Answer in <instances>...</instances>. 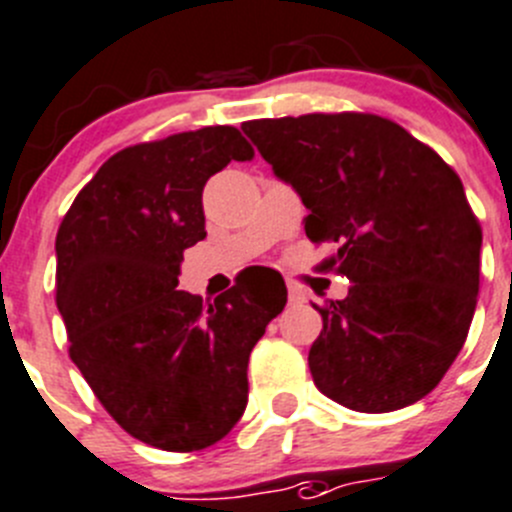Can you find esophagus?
I'll return each mask as SVG.
<instances>
[{
    "label": "esophagus",
    "instance_id": "obj_1",
    "mask_svg": "<svg viewBox=\"0 0 512 512\" xmlns=\"http://www.w3.org/2000/svg\"><path fill=\"white\" fill-rule=\"evenodd\" d=\"M288 298H290V303H303V300H305L303 288H298V285L290 283L288 285Z\"/></svg>",
    "mask_w": 512,
    "mask_h": 512
}]
</instances>
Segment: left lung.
<instances>
[{
    "label": "left lung",
    "instance_id": "obj_1",
    "mask_svg": "<svg viewBox=\"0 0 512 512\" xmlns=\"http://www.w3.org/2000/svg\"><path fill=\"white\" fill-rule=\"evenodd\" d=\"M275 176L298 191L305 234L351 280L328 300L308 353L315 386L353 412L424 399L470 331L482 229L462 181L432 148L371 113L242 123Z\"/></svg>",
    "mask_w": 512,
    "mask_h": 512
}]
</instances>
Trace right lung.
<instances>
[{
  "label": "right lung",
  "mask_w": 512,
  "mask_h": 512,
  "mask_svg": "<svg viewBox=\"0 0 512 512\" xmlns=\"http://www.w3.org/2000/svg\"><path fill=\"white\" fill-rule=\"evenodd\" d=\"M252 154L232 126L123 148L57 229L70 358L105 412L159 450H204L240 422L252 348L288 303L283 278L237 280L207 305L176 290L184 250L207 237L204 184Z\"/></svg>",
  "instance_id": "right-lung-1"
}]
</instances>
